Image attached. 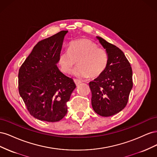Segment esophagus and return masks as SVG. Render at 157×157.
<instances>
[{
  "mask_svg": "<svg viewBox=\"0 0 157 157\" xmlns=\"http://www.w3.org/2000/svg\"><path fill=\"white\" fill-rule=\"evenodd\" d=\"M74 82L77 86H78V85H79L80 83H81V81L79 80H77V79H74Z\"/></svg>",
  "mask_w": 157,
  "mask_h": 157,
  "instance_id": "34e87169",
  "label": "esophagus"
}]
</instances>
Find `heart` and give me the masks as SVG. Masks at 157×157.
Here are the masks:
<instances>
[{"label": "heart", "instance_id": "heart-1", "mask_svg": "<svg viewBox=\"0 0 157 157\" xmlns=\"http://www.w3.org/2000/svg\"><path fill=\"white\" fill-rule=\"evenodd\" d=\"M107 51L88 39H80L73 42L68 51L61 52L58 58V65L61 72L69 74L75 65L79 67L74 75L79 78H96L105 72L108 65Z\"/></svg>", "mask_w": 157, "mask_h": 157}]
</instances>
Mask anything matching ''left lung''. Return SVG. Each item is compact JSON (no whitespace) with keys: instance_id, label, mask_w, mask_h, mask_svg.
Wrapping results in <instances>:
<instances>
[{"instance_id":"8db88e82","label":"left lung","mask_w":157,"mask_h":157,"mask_svg":"<svg viewBox=\"0 0 157 157\" xmlns=\"http://www.w3.org/2000/svg\"><path fill=\"white\" fill-rule=\"evenodd\" d=\"M107 52L108 65L100 77L90 82L92 105L102 117H110L124 109L133 86L132 69L123 52L101 37L97 36Z\"/></svg>"}]
</instances>
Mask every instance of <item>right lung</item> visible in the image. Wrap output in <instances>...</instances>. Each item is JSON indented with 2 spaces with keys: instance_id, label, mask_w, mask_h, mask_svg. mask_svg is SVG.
Masks as SVG:
<instances>
[{
  "instance_id": "right-lung-1",
  "label": "right lung",
  "mask_w": 157,
  "mask_h": 157,
  "mask_svg": "<svg viewBox=\"0 0 157 157\" xmlns=\"http://www.w3.org/2000/svg\"><path fill=\"white\" fill-rule=\"evenodd\" d=\"M67 33L61 31L38 42L19 70V93L28 111L38 120L54 122L62 119L76 88L73 80L57 67Z\"/></svg>"
}]
</instances>
